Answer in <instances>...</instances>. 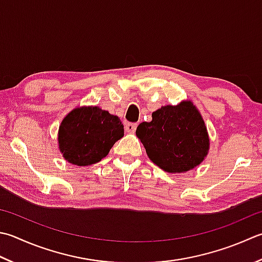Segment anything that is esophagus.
<instances>
[{
    "mask_svg": "<svg viewBox=\"0 0 262 262\" xmlns=\"http://www.w3.org/2000/svg\"><path fill=\"white\" fill-rule=\"evenodd\" d=\"M137 128L136 122H127L125 125V129L127 133H134Z\"/></svg>",
    "mask_w": 262,
    "mask_h": 262,
    "instance_id": "obj_1",
    "label": "esophagus"
}]
</instances>
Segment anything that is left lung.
Wrapping results in <instances>:
<instances>
[{
    "mask_svg": "<svg viewBox=\"0 0 262 262\" xmlns=\"http://www.w3.org/2000/svg\"><path fill=\"white\" fill-rule=\"evenodd\" d=\"M136 136L150 160L170 173L199 166L210 145L203 118L191 101L161 106L153 112L150 122L138 125Z\"/></svg>",
    "mask_w": 262,
    "mask_h": 262,
    "instance_id": "8db88e82",
    "label": "left lung"
}]
</instances>
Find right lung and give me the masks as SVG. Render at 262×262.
Listing matches in <instances>:
<instances>
[{
  "mask_svg": "<svg viewBox=\"0 0 262 262\" xmlns=\"http://www.w3.org/2000/svg\"><path fill=\"white\" fill-rule=\"evenodd\" d=\"M122 136L124 125L117 116L99 106H78L63 118L58 142L67 161L85 167L105 158Z\"/></svg>",
  "mask_w": 262,
  "mask_h": 262,
  "instance_id": "add662e5",
  "label": "right lung"
}]
</instances>
